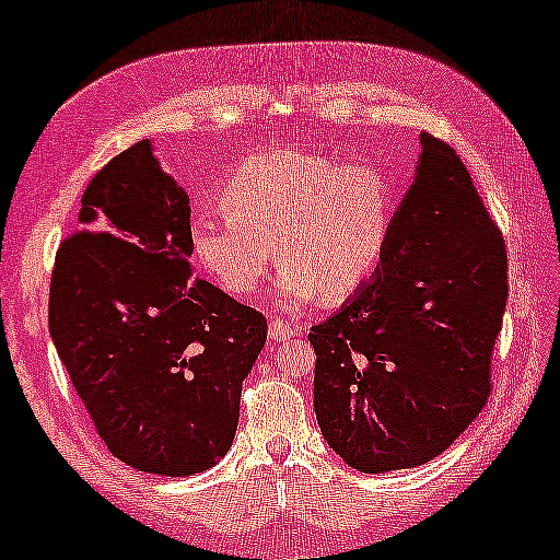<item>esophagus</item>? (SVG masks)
Masks as SVG:
<instances>
[{"label": "esophagus", "instance_id": "esophagus-1", "mask_svg": "<svg viewBox=\"0 0 560 560\" xmlns=\"http://www.w3.org/2000/svg\"><path fill=\"white\" fill-rule=\"evenodd\" d=\"M270 339H290V336H295V328L293 326H288L285 320H280V318H275V320H270Z\"/></svg>", "mask_w": 560, "mask_h": 560}]
</instances>
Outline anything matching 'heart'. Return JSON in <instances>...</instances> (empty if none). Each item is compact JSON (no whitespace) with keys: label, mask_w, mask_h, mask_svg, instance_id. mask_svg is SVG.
<instances>
[{"label":"heart","mask_w":560,"mask_h":560,"mask_svg":"<svg viewBox=\"0 0 560 560\" xmlns=\"http://www.w3.org/2000/svg\"><path fill=\"white\" fill-rule=\"evenodd\" d=\"M224 211L190 217V247L232 295L255 293L275 255L282 301H339L377 270L393 224V190L370 165L298 150L259 152L229 175Z\"/></svg>","instance_id":"obj_1"}]
</instances>
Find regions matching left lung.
<instances>
[{
  "instance_id": "1",
  "label": "left lung",
  "mask_w": 560,
  "mask_h": 560,
  "mask_svg": "<svg viewBox=\"0 0 560 560\" xmlns=\"http://www.w3.org/2000/svg\"><path fill=\"white\" fill-rule=\"evenodd\" d=\"M504 305L500 229L456 150L423 132L377 272L308 334L328 446L364 474L443 454L485 408Z\"/></svg>"
}]
</instances>
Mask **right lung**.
Segmentation results:
<instances>
[{"label":"right lung","mask_w":560,"mask_h":560,"mask_svg":"<svg viewBox=\"0 0 560 560\" xmlns=\"http://www.w3.org/2000/svg\"><path fill=\"white\" fill-rule=\"evenodd\" d=\"M190 255L188 194L142 140L91 178L50 280L52 343L98 435L160 477L232 448L267 339L262 313L194 278Z\"/></svg>","instance_id":"obj_1"}]
</instances>
